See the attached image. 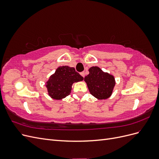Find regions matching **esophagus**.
<instances>
[{"label": "esophagus", "instance_id": "obj_1", "mask_svg": "<svg viewBox=\"0 0 159 159\" xmlns=\"http://www.w3.org/2000/svg\"><path fill=\"white\" fill-rule=\"evenodd\" d=\"M80 74H81V76H83V77H84H84H85V72H84V71H82V72H81V73H80Z\"/></svg>", "mask_w": 159, "mask_h": 159}]
</instances>
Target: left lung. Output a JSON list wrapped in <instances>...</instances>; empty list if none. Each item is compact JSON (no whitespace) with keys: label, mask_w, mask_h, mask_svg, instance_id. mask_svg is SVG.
<instances>
[{"label":"left lung","mask_w":159,"mask_h":159,"mask_svg":"<svg viewBox=\"0 0 159 159\" xmlns=\"http://www.w3.org/2000/svg\"><path fill=\"white\" fill-rule=\"evenodd\" d=\"M89 74L84 80L88 85L90 93L99 99H105L112 94L115 85L114 77L105 73L97 66L91 67Z\"/></svg>","instance_id":"8db88e82"}]
</instances>
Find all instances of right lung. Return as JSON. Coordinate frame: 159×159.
<instances>
[{
	"mask_svg": "<svg viewBox=\"0 0 159 159\" xmlns=\"http://www.w3.org/2000/svg\"><path fill=\"white\" fill-rule=\"evenodd\" d=\"M83 80V77L75 71L74 68L60 66L47 81L46 87L48 94L53 99H63L70 95L72 84Z\"/></svg>",
	"mask_w": 159,
	"mask_h": 159,
	"instance_id": "right-lung-1",
	"label": "right lung"
}]
</instances>
